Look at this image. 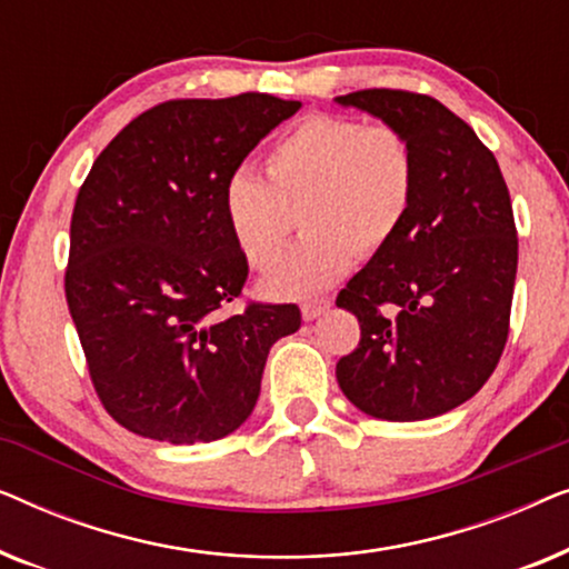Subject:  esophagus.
<instances>
[{"label": "esophagus", "mask_w": 569, "mask_h": 569, "mask_svg": "<svg viewBox=\"0 0 569 569\" xmlns=\"http://www.w3.org/2000/svg\"><path fill=\"white\" fill-rule=\"evenodd\" d=\"M331 308V300L329 298H318V300H306L302 302V318H306V321H316L318 316H323L326 310Z\"/></svg>", "instance_id": "34e87169"}]
</instances>
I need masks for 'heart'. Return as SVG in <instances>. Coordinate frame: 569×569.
<instances>
[{
    "label": "heart",
    "instance_id": "1",
    "mask_svg": "<svg viewBox=\"0 0 569 569\" xmlns=\"http://www.w3.org/2000/svg\"><path fill=\"white\" fill-rule=\"evenodd\" d=\"M267 178L238 168L222 189V214L240 253L267 269L300 222L306 238L261 279L277 300H302L341 279L357 259L383 251L407 220L417 186L403 131L349 116L313 113L267 152Z\"/></svg>",
    "mask_w": 569,
    "mask_h": 569
}]
</instances>
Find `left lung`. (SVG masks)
I'll use <instances>...</instances> for the list:
<instances>
[{
    "label": "left lung",
    "instance_id": "obj_1",
    "mask_svg": "<svg viewBox=\"0 0 569 569\" xmlns=\"http://www.w3.org/2000/svg\"><path fill=\"white\" fill-rule=\"evenodd\" d=\"M403 131L417 186L401 230L349 279L337 306L360 345L337 380L365 415L417 422L461 407L508 341L518 232L495 154L440 100L407 90L337 98Z\"/></svg>",
    "mask_w": 569,
    "mask_h": 569
}]
</instances>
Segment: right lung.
<instances>
[{
    "label": "right lung",
    "mask_w": 569,
    "mask_h": 569,
    "mask_svg": "<svg viewBox=\"0 0 569 569\" xmlns=\"http://www.w3.org/2000/svg\"><path fill=\"white\" fill-rule=\"evenodd\" d=\"M298 100L243 92L168 100L127 123L92 162L69 228L67 306L98 399L129 432L212 442L251 417L277 339L298 306H224L248 261L222 189Z\"/></svg>",
    "instance_id": "obj_1"
}]
</instances>
